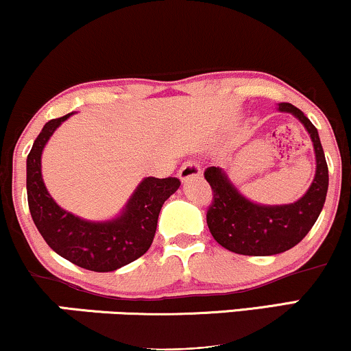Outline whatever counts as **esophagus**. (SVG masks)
Instances as JSON below:
<instances>
[{
  "mask_svg": "<svg viewBox=\"0 0 351 351\" xmlns=\"http://www.w3.org/2000/svg\"><path fill=\"white\" fill-rule=\"evenodd\" d=\"M178 176H180L181 181H188V180H191V178H198V176H201V167L195 162V160H189V162L183 163V167L180 168Z\"/></svg>",
  "mask_w": 351,
  "mask_h": 351,
  "instance_id": "34e87169",
  "label": "esophagus"
}]
</instances>
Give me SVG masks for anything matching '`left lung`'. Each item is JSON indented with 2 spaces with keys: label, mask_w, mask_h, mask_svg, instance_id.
Returning <instances> with one entry per match:
<instances>
[{
  "label": "left lung",
  "mask_w": 351,
  "mask_h": 351,
  "mask_svg": "<svg viewBox=\"0 0 351 351\" xmlns=\"http://www.w3.org/2000/svg\"><path fill=\"white\" fill-rule=\"evenodd\" d=\"M279 110L295 115L305 125L315 148V178L297 203L284 206L254 204L237 193L221 168L204 170V178L213 191L206 211L209 231L217 244L243 256H274L292 249L315 224L327 198L328 167L317 128L292 104H279Z\"/></svg>",
  "instance_id": "obj_1"
}]
</instances>
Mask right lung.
I'll return each instance as SVG.
<instances>
[{"instance_id": "1", "label": "right lung", "mask_w": 351, "mask_h": 351, "mask_svg": "<svg viewBox=\"0 0 351 351\" xmlns=\"http://www.w3.org/2000/svg\"><path fill=\"white\" fill-rule=\"evenodd\" d=\"M71 114L44 125L27 155V204L47 245L64 259L94 272H110L134 263L150 249L160 209L176 189L178 178L148 176L128 201L123 215L107 223H88L60 209L47 193L41 176V153L56 128Z\"/></svg>"}]
</instances>
